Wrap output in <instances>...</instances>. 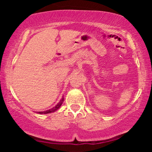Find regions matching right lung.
<instances>
[{
  "label": "right lung",
  "instance_id": "1",
  "mask_svg": "<svg viewBox=\"0 0 152 152\" xmlns=\"http://www.w3.org/2000/svg\"><path fill=\"white\" fill-rule=\"evenodd\" d=\"M63 102H64V98H62L61 100L60 101V102H59L56 106H54L53 108H52V109H50L49 110H47V111H40V112H38V113L41 114H49V113L53 112V111H56L57 109H58L59 108L61 107V104H63Z\"/></svg>",
  "mask_w": 152,
  "mask_h": 152
}]
</instances>
